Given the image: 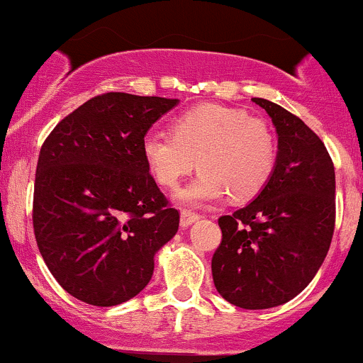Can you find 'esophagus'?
I'll return each instance as SVG.
<instances>
[{
	"label": "esophagus",
	"instance_id": "34e87169",
	"mask_svg": "<svg viewBox=\"0 0 363 363\" xmlns=\"http://www.w3.org/2000/svg\"><path fill=\"white\" fill-rule=\"evenodd\" d=\"M200 219V214H196V212H191V211H181V226L182 228H188V226H191L193 223L199 221Z\"/></svg>",
	"mask_w": 363,
	"mask_h": 363
}]
</instances>
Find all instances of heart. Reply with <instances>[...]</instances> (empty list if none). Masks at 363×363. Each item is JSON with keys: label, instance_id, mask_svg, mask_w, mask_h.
Instances as JSON below:
<instances>
[{"label": "heart", "instance_id": "obj_1", "mask_svg": "<svg viewBox=\"0 0 363 363\" xmlns=\"http://www.w3.org/2000/svg\"><path fill=\"white\" fill-rule=\"evenodd\" d=\"M142 155L160 186L177 188L199 164L200 174L177 199L205 205L221 199L258 195L276 167V138L269 124L240 108L199 105L179 113L172 135L147 133Z\"/></svg>", "mask_w": 363, "mask_h": 363}]
</instances>
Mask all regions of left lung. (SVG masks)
<instances>
[{
  "label": "left lung",
  "instance_id": "8db88e82",
  "mask_svg": "<svg viewBox=\"0 0 363 363\" xmlns=\"http://www.w3.org/2000/svg\"><path fill=\"white\" fill-rule=\"evenodd\" d=\"M277 131L276 167L251 203L218 219L216 290L242 309L286 303L316 276L335 226V170L316 133L295 113L252 98Z\"/></svg>",
  "mask_w": 363,
  "mask_h": 363
}]
</instances>
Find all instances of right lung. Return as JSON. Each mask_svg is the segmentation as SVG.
<instances>
[{"label": "right lung", "mask_w": 363, "mask_h": 363, "mask_svg": "<svg viewBox=\"0 0 363 363\" xmlns=\"http://www.w3.org/2000/svg\"><path fill=\"white\" fill-rule=\"evenodd\" d=\"M177 104L98 94L43 142L33 230L50 274L75 298L98 307L133 298L151 281L156 251L177 233L179 211L142 155L149 128Z\"/></svg>", "instance_id": "add662e5"}]
</instances>
